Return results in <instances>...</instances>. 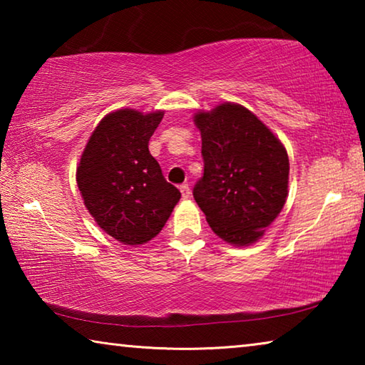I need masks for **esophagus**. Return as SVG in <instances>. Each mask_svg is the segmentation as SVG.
Segmentation results:
<instances>
[{"label":"esophagus","instance_id":"1","mask_svg":"<svg viewBox=\"0 0 365 365\" xmlns=\"http://www.w3.org/2000/svg\"><path fill=\"white\" fill-rule=\"evenodd\" d=\"M180 193L183 196V200H188V197L191 196V190H190V185L188 183L180 185Z\"/></svg>","mask_w":365,"mask_h":365}]
</instances>
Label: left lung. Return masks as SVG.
<instances>
[{
    "mask_svg": "<svg viewBox=\"0 0 365 365\" xmlns=\"http://www.w3.org/2000/svg\"><path fill=\"white\" fill-rule=\"evenodd\" d=\"M205 174L193 196L212 232L235 246L257 242L288 196L289 160L269 127L240 104L196 113Z\"/></svg>",
    "mask_w": 365,
    "mask_h": 365,
    "instance_id": "8db88e82",
    "label": "left lung"
}]
</instances>
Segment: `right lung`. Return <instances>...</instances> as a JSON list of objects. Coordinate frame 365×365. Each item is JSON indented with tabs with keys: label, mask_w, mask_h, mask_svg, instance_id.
Returning <instances> with one entry per match:
<instances>
[{
	"label": "right lung",
	"mask_w": 365,
	"mask_h": 365,
	"mask_svg": "<svg viewBox=\"0 0 365 365\" xmlns=\"http://www.w3.org/2000/svg\"><path fill=\"white\" fill-rule=\"evenodd\" d=\"M163 117L164 110H114L98 123L80 158L77 185L85 207L123 245L156 237L182 196L148 150Z\"/></svg>",
	"instance_id": "obj_1"
}]
</instances>
